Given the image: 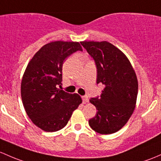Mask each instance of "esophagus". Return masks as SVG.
Returning a JSON list of instances; mask_svg holds the SVG:
<instances>
[{
  "instance_id": "1",
  "label": "esophagus",
  "mask_w": 161,
  "mask_h": 161,
  "mask_svg": "<svg viewBox=\"0 0 161 161\" xmlns=\"http://www.w3.org/2000/svg\"><path fill=\"white\" fill-rule=\"evenodd\" d=\"M82 102H83V103H88V101H89V99H88L87 96H83L82 97Z\"/></svg>"
}]
</instances>
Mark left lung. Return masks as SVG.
<instances>
[{
    "instance_id": "obj_1",
    "label": "left lung",
    "mask_w": 161,
    "mask_h": 161,
    "mask_svg": "<svg viewBox=\"0 0 161 161\" xmlns=\"http://www.w3.org/2000/svg\"><path fill=\"white\" fill-rule=\"evenodd\" d=\"M80 43L96 64V83L105 86L100 96L89 100L97 112L89 124L100 134L116 133L127 123L135 109L138 92L136 73L127 57L109 42Z\"/></svg>"
}]
</instances>
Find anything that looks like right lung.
Returning <instances> with one entry per match:
<instances>
[{
  "label": "right lung",
  "mask_w": 161,
  "mask_h": 161,
  "mask_svg": "<svg viewBox=\"0 0 161 161\" xmlns=\"http://www.w3.org/2000/svg\"><path fill=\"white\" fill-rule=\"evenodd\" d=\"M82 51L79 42H52L35 53L24 73L21 94L27 115L46 132L66 126L82 99L58 89L62 82V65L67 57Z\"/></svg>",
  "instance_id": "obj_1"
}]
</instances>
